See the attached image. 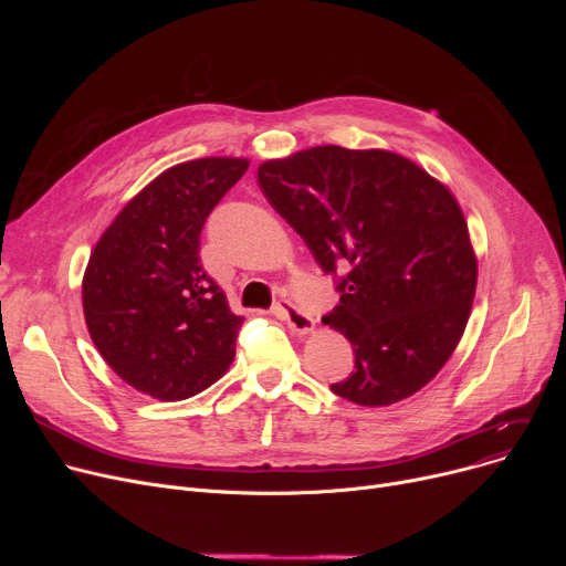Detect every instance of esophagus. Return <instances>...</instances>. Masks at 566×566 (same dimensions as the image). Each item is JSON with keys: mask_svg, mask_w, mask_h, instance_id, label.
I'll return each instance as SVG.
<instances>
[{"mask_svg": "<svg viewBox=\"0 0 566 566\" xmlns=\"http://www.w3.org/2000/svg\"><path fill=\"white\" fill-rule=\"evenodd\" d=\"M275 314L289 325L293 333L298 335H310L314 331V318L305 314L301 307H295L291 301H282L275 307Z\"/></svg>", "mask_w": 566, "mask_h": 566, "instance_id": "34e87169", "label": "esophagus"}]
</instances>
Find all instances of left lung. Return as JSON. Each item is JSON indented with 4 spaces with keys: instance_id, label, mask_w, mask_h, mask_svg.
Returning <instances> with one entry per match:
<instances>
[{
    "instance_id": "8db88e82",
    "label": "left lung",
    "mask_w": 566,
    "mask_h": 566,
    "mask_svg": "<svg viewBox=\"0 0 566 566\" xmlns=\"http://www.w3.org/2000/svg\"><path fill=\"white\" fill-rule=\"evenodd\" d=\"M256 174L323 271L348 265L323 323L353 344L355 371L331 390L367 408L420 392L459 346L478 289L450 188L395 151L335 144L265 160Z\"/></svg>"
}]
</instances>
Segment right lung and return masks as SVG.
<instances>
[{
	"instance_id": "right-lung-1",
	"label": "right lung",
	"mask_w": 566,
	"mask_h": 566,
	"mask_svg": "<svg viewBox=\"0 0 566 566\" xmlns=\"http://www.w3.org/2000/svg\"><path fill=\"white\" fill-rule=\"evenodd\" d=\"M250 167L213 156L174 165L103 231L82 277L86 331L130 388L160 401L203 392L233 363L243 316L199 261V233Z\"/></svg>"
}]
</instances>
